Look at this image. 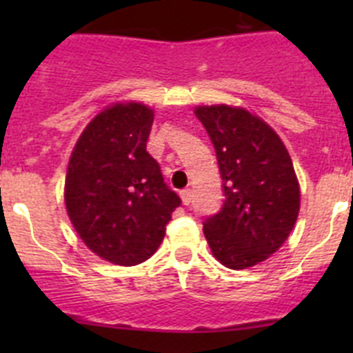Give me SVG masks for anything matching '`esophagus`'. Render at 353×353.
<instances>
[{"instance_id":"1","label":"esophagus","mask_w":353,"mask_h":353,"mask_svg":"<svg viewBox=\"0 0 353 353\" xmlns=\"http://www.w3.org/2000/svg\"><path fill=\"white\" fill-rule=\"evenodd\" d=\"M180 198H182V203L183 205H189L191 203V189H183V191H180Z\"/></svg>"}]
</instances>
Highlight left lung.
Instances as JSON below:
<instances>
[{"label":"left lung","instance_id":"left-lung-1","mask_svg":"<svg viewBox=\"0 0 353 353\" xmlns=\"http://www.w3.org/2000/svg\"><path fill=\"white\" fill-rule=\"evenodd\" d=\"M196 117L214 145L224 203L203 223L214 254L228 269H248L285 244L301 208L288 150L244 108L199 105Z\"/></svg>","mask_w":353,"mask_h":353}]
</instances>
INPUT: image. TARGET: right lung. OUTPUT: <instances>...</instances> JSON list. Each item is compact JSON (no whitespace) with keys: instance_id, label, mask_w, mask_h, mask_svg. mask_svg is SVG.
Returning a JSON list of instances; mask_svg holds the SVG:
<instances>
[{"instance_id":"obj_1","label":"right lung","mask_w":353,"mask_h":353,"mask_svg":"<svg viewBox=\"0 0 353 353\" xmlns=\"http://www.w3.org/2000/svg\"><path fill=\"white\" fill-rule=\"evenodd\" d=\"M154 111L113 104L77 139L65 179L72 226L92 252L114 265L143 263L161 245L180 198L146 152Z\"/></svg>"}]
</instances>
